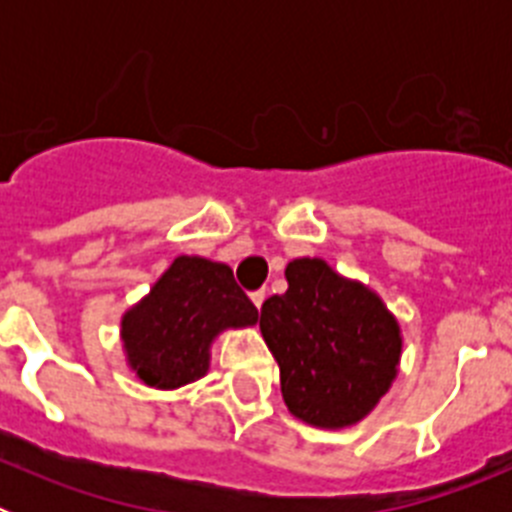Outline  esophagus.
Returning <instances> with one entry per match:
<instances>
[{
  "mask_svg": "<svg viewBox=\"0 0 512 512\" xmlns=\"http://www.w3.org/2000/svg\"><path fill=\"white\" fill-rule=\"evenodd\" d=\"M251 300H253V305H256V307L264 305V300H266L264 289H256V292H251Z\"/></svg>",
  "mask_w": 512,
  "mask_h": 512,
  "instance_id": "1",
  "label": "esophagus"
}]
</instances>
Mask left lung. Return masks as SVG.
<instances>
[{
    "label": "left lung",
    "instance_id": "left-lung-1",
    "mask_svg": "<svg viewBox=\"0 0 512 512\" xmlns=\"http://www.w3.org/2000/svg\"><path fill=\"white\" fill-rule=\"evenodd\" d=\"M287 282L264 302L259 325L289 413L320 428L356 423L395 379L400 325L374 292L320 259L292 261Z\"/></svg>",
    "mask_w": 512,
    "mask_h": 512
}]
</instances>
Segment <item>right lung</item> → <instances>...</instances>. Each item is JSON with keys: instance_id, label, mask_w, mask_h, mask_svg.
<instances>
[{"instance_id": "add662e5", "label": "right lung", "mask_w": 512, "mask_h": 512, "mask_svg": "<svg viewBox=\"0 0 512 512\" xmlns=\"http://www.w3.org/2000/svg\"><path fill=\"white\" fill-rule=\"evenodd\" d=\"M259 310L225 264L179 256L146 300L122 318L128 361L148 387L174 390L210 366V343L223 328L253 325Z\"/></svg>"}]
</instances>
